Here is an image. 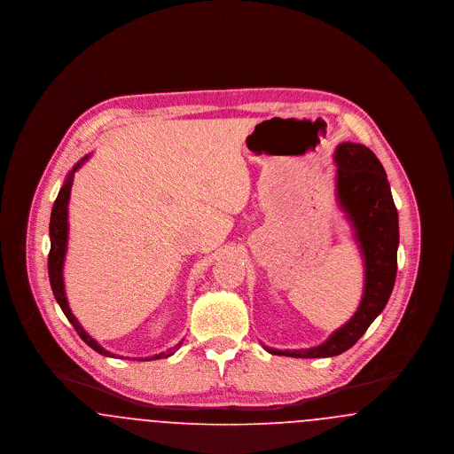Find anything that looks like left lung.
Returning <instances> with one entry per match:
<instances>
[{
  "instance_id": "obj_1",
  "label": "left lung",
  "mask_w": 454,
  "mask_h": 454,
  "mask_svg": "<svg viewBox=\"0 0 454 454\" xmlns=\"http://www.w3.org/2000/svg\"><path fill=\"white\" fill-rule=\"evenodd\" d=\"M337 200L354 230L364 259V293L354 317L324 344L301 350H265L287 357H333L354 346L385 309L396 279L398 213L387 172L376 154L357 143L335 150Z\"/></svg>"
}]
</instances>
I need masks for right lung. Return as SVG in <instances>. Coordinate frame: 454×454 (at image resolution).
<instances>
[{"label": "right lung", "mask_w": 454, "mask_h": 454, "mask_svg": "<svg viewBox=\"0 0 454 454\" xmlns=\"http://www.w3.org/2000/svg\"><path fill=\"white\" fill-rule=\"evenodd\" d=\"M88 156H85L83 160H80L73 170L67 173L66 176L65 184L59 191V194L54 200V206H52V213H51V223H49V237H51V252H49V259H47V267H49V281H51V287H52V293H54V298L58 304L61 306L63 313L66 315V318L69 320V324L74 326V330L78 332V335L82 337V340L91 347L95 352L102 354V356H107V357H115V354L108 352L104 347L100 346L95 339H91L85 332V328L80 325V322L74 318V315L71 313L69 309V304L66 300L65 291V279H63V267H65V257L66 248H67V202H69V194H71V185H73V176L74 172L87 161ZM182 346V340L176 344V346L168 348L167 352H160L153 357H141L137 361H153V359H161V357H170L173 352ZM121 357V356H119Z\"/></svg>", "instance_id": "right-lung-1"}]
</instances>
